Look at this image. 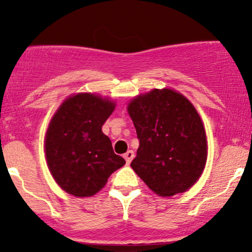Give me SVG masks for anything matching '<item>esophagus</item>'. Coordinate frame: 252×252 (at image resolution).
<instances>
[{"mask_svg":"<svg viewBox=\"0 0 252 252\" xmlns=\"http://www.w3.org/2000/svg\"><path fill=\"white\" fill-rule=\"evenodd\" d=\"M134 156H135L134 152H132V150H128V152H126V154H124V158H126V162L129 164L132 161V158H134Z\"/></svg>","mask_w":252,"mask_h":252,"instance_id":"obj_1","label":"esophagus"}]
</instances>
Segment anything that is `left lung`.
Segmentation results:
<instances>
[{
    "label": "left lung",
    "mask_w": 252,
    "mask_h": 252,
    "mask_svg": "<svg viewBox=\"0 0 252 252\" xmlns=\"http://www.w3.org/2000/svg\"><path fill=\"white\" fill-rule=\"evenodd\" d=\"M140 141L130 166L153 192L172 196L198 181L207 158L204 124L193 104L170 89H154L128 105Z\"/></svg>",
    "instance_id": "1"
}]
</instances>
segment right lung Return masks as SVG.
I'll list each match as a JSON object with an SVG mask.
<instances>
[{"mask_svg": "<svg viewBox=\"0 0 252 252\" xmlns=\"http://www.w3.org/2000/svg\"><path fill=\"white\" fill-rule=\"evenodd\" d=\"M115 106L108 98L77 94L65 99L52 117L45 140L47 166L68 194L79 198L96 194L126 163L102 131Z\"/></svg>", "mask_w": 252, "mask_h": 252, "instance_id": "right-lung-1", "label": "right lung"}]
</instances>
